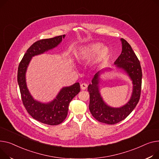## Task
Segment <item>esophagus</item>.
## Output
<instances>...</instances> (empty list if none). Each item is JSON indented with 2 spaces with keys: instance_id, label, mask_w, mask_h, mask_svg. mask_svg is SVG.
Wrapping results in <instances>:
<instances>
[{
  "instance_id": "obj_1",
  "label": "esophagus",
  "mask_w": 159,
  "mask_h": 159,
  "mask_svg": "<svg viewBox=\"0 0 159 159\" xmlns=\"http://www.w3.org/2000/svg\"><path fill=\"white\" fill-rule=\"evenodd\" d=\"M80 88H81V89H82V90L86 89L88 88L87 84H86V83H82V84H80Z\"/></svg>"
}]
</instances>
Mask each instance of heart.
Here are the masks:
<instances>
[{"label": "heart", "instance_id": "b5f03b06", "mask_svg": "<svg viewBox=\"0 0 159 159\" xmlns=\"http://www.w3.org/2000/svg\"><path fill=\"white\" fill-rule=\"evenodd\" d=\"M109 54V50L107 47H102V43H95L80 48L77 54V57L80 61H86L97 55L96 62H100L106 59Z\"/></svg>", "mask_w": 159, "mask_h": 159}]
</instances>
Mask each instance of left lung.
<instances>
[{"instance_id": "1", "label": "left lung", "mask_w": 159, "mask_h": 159, "mask_svg": "<svg viewBox=\"0 0 159 159\" xmlns=\"http://www.w3.org/2000/svg\"><path fill=\"white\" fill-rule=\"evenodd\" d=\"M122 52L114 64L123 70L131 78L133 83V92L130 101L120 108H112L103 101L99 92V72L95 74L88 88L90 102L89 108L93 117L97 121L109 125L118 123L132 112L138 103L141 91L142 70L140 62L130 44L123 38L121 39Z\"/></svg>"}]
</instances>
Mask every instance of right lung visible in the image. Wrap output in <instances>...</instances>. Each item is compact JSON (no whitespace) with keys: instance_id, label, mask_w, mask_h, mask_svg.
Masks as SVG:
<instances>
[{"instance_id":"obj_1","label":"right lung","mask_w":159,"mask_h":159,"mask_svg":"<svg viewBox=\"0 0 159 159\" xmlns=\"http://www.w3.org/2000/svg\"><path fill=\"white\" fill-rule=\"evenodd\" d=\"M65 37V35H61L36 41L28 48L18 68L17 80L26 111L36 120L48 125H57L66 119L70 102L80 91V84L77 82L63 88L56 99L48 103H42L34 100L30 95L26 85L25 72L32 57L57 47Z\"/></svg>"}]
</instances>
